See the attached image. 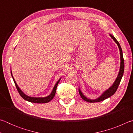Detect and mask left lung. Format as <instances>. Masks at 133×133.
Returning a JSON list of instances; mask_svg holds the SVG:
<instances>
[{
  "label": "left lung",
  "instance_id": "8db88e82",
  "mask_svg": "<svg viewBox=\"0 0 133 133\" xmlns=\"http://www.w3.org/2000/svg\"><path fill=\"white\" fill-rule=\"evenodd\" d=\"M110 36L111 37L112 39L114 40L117 44L119 50H120V59H121V64H120V71H119L118 75L117 77L116 80L115 82H114V84L112 85V86H111L110 88L107 90L105 91L104 93H103V94L100 97H98V98L95 99V100H90V99L87 98V97L83 95V93H82V91H80V90H78V91H79V94L83 100L85 102H89V103H96V102H102V101L104 100L105 99H106L107 98L110 97L111 96L113 95V94L116 93V91L117 90V88L118 87L119 84H120V82L121 78H122V77L123 76V73H124V58H123V51H122V49H121V48L120 45V43H119L116 40V39L113 36H112L111 35H110Z\"/></svg>",
  "mask_w": 133,
  "mask_h": 133
}]
</instances>
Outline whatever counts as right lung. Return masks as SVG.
Listing matches in <instances>:
<instances>
[{
	"instance_id": "obj_1",
	"label": "right lung",
	"mask_w": 133,
	"mask_h": 133,
	"mask_svg": "<svg viewBox=\"0 0 133 133\" xmlns=\"http://www.w3.org/2000/svg\"><path fill=\"white\" fill-rule=\"evenodd\" d=\"M11 75H12L13 81H14V83L15 84L16 87L18 92H19V93L20 94V95H21L22 97L23 98V99H24L25 100L28 101V102H29L35 103H46L49 102L50 101L52 100V99L54 98V97H55V96L56 89H57V85H58V83H59L60 80V79L57 83H56V84H55V87H54V88L53 89L52 92H51V93L50 94V95L48 96V97H31L28 96L27 95H26L25 94H24L23 92L21 90L19 89V87H18V85H17L16 83L14 78H13V77L12 74V71H11Z\"/></svg>"
}]
</instances>
